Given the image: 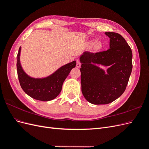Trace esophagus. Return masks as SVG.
<instances>
[{
    "label": "esophagus",
    "mask_w": 149,
    "mask_h": 149,
    "mask_svg": "<svg viewBox=\"0 0 149 149\" xmlns=\"http://www.w3.org/2000/svg\"><path fill=\"white\" fill-rule=\"evenodd\" d=\"M76 67H77V68H80L81 67V63H80V61L79 60L76 61Z\"/></svg>",
    "instance_id": "1"
}]
</instances>
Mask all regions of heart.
<instances>
[{
    "label": "heart",
    "instance_id": "b5f03b06",
    "mask_svg": "<svg viewBox=\"0 0 149 149\" xmlns=\"http://www.w3.org/2000/svg\"><path fill=\"white\" fill-rule=\"evenodd\" d=\"M87 45L89 47L93 45V48L95 51L100 50L103 47V44L100 40H96H96L94 38H91L89 40L88 42H87Z\"/></svg>",
    "mask_w": 149,
    "mask_h": 149
}]
</instances>
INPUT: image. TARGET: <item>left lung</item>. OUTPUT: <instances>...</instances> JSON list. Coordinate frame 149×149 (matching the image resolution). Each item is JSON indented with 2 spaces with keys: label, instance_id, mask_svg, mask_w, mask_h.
Segmentation results:
<instances>
[{
  "label": "left lung",
  "instance_id": "1",
  "mask_svg": "<svg viewBox=\"0 0 149 149\" xmlns=\"http://www.w3.org/2000/svg\"><path fill=\"white\" fill-rule=\"evenodd\" d=\"M109 48L97 53L84 52L81 83L84 97L93 104H107L119 97L127 86L132 69V52L125 40L114 32H105ZM100 65L108 67L106 72Z\"/></svg>",
  "mask_w": 149,
  "mask_h": 149
}]
</instances>
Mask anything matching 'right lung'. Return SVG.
Listing matches in <instances>:
<instances>
[{
    "label": "right lung",
    "mask_w": 149,
    "mask_h": 149,
    "mask_svg": "<svg viewBox=\"0 0 149 149\" xmlns=\"http://www.w3.org/2000/svg\"><path fill=\"white\" fill-rule=\"evenodd\" d=\"M21 48H19L17 57V74L21 88L26 94L36 100L48 101L54 100L59 95L63 83L71 70L76 66V61L61 66L46 77L33 78L26 74L22 66Z\"/></svg>",
    "instance_id": "add662e5"
}]
</instances>
